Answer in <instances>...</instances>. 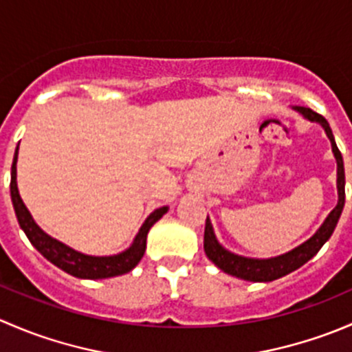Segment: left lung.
I'll return each mask as SVG.
<instances>
[{
	"mask_svg": "<svg viewBox=\"0 0 352 352\" xmlns=\"http://www.w3.org/2000/svg\"><path fill=\"white\" fill-rule=\"evenodd\" d=\"M296 110L303 113L307 119L322 124V127H324L325 133H327L330 143H332V151L337 160V190H339V202H337L336 208L330 211V214L324 221V225L318 228V232L315 233L310 240L301 243L300 247H296L294 250L287 252V254L279 255V257H274V258H247L225 250V248L218 243V240H216L214 233H212L211 223H209V219L206 218V226H204L206 255L209 257V261L214 262V264L218 265L221 271H225L226 274L236 276V278L245 279V281H255V283L274 281V279L283 278V276L289 274V272L296 271L298 267L307 264V262L310 261L318 250H320L322 245L330 239V235L333 233L337 221H339L340 218V212H342L344 201H346V190H344L346 177H344L342 155H340L339 148H337L336 141H333L332 129H330L325 117H322L320 113L314 112V110L308 107H296Z\"/></svg>",
	"mask_w": 352,
	"mask_h": 352,
	"instance_id": "1",
	"label": "left lung"
}]
</instances>
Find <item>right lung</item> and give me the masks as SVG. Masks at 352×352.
Segmentation results:
<instances>
[{
	"label": "right lung",
	"mask_w": 352,
	"mask_h": 352,
	"mask_svg": "<svg viewBox=\"0 0 352 352\" xmlns=\"http://www.w3.org/2000/svg\"><path fill=\"white\" fill-rule=\"evenodd\" d=\"M16 156H19V146H16L15 156H13L12 182H10V192H12L15 214L16 218H19V223L20 226H22L25 235H27V239L30 240V243L34 245L49 262L58 265L59 269H63L67 274L81 279L113 278V276L126 274L131 269L136 267L138 262H140L141 257L144 255V250H146L148 232H150L151 226L165 214L166 209H168L166 206L155 209V211L148 216L146 221L141 226L140 233H138L136 239H134L133 245H131L127 250H124L122 254L110 255V257H91V255H83L80 254V252L73 250V248L66 247L65 243L58 242V240L45 235V233L35 225L30 212L25 208L22 197H20L19 187H16Z\"/></svg>",
	"instance_id": "obj_1"
}]
</instances>
